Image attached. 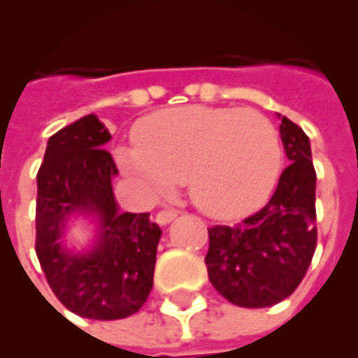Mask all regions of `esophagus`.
Listing matches in <instances>:
<instances>
[{
  "label": "esophagus",
  "instance_id": "esophagus-1",
  "mask_svg": "<svg viewBox=\"0 0 358 358\" xmlns=\"http://www.w3.org/2000/svg\"><path fill=\"white\" fill-rule=\"evenodd\" d=\"M179 211L177 209H171V208H166V209H160L157 213V222L158 224H169L171 220L176 219Z\"/></svg>",
  "mask_w": 358,
  "mask_h": 358
}]
</instances>
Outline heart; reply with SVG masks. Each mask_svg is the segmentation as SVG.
Here are the masks:
<instances>
[{
	"mask_svg": "<svg viewBox=\"0 0 358 358\" xmlns=\"http://www.w3.org/2000/svg\"><path fill=\"white\" fill-rule=\"evenodd\" d=\"M134 145L115 152L126 176L149 190H168L187 179L196 208L219 220L262 208L283 166L275 126L252 109H164L139 120Z\"/></svg>",
	"mask_w": 358,
	"mask_h": 358,
	"instance_id": "obj_1",
	"label": "heart"
}]
</instances>
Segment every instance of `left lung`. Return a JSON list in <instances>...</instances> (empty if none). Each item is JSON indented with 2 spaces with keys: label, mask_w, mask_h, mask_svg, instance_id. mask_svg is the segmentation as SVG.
Instances as JSON below:
<instances>
[{
  "label": "left lung",
  "mask_w": 358,
  "mask_h": 358,
  "mask_svg": "<svg viewBox=\"0 0 358 358\" xmlns=\"http://www.w3.org/2000/svg\"><path fill=\"white\" fill-rule=\"evenodd\" d=\"M279 134L291 164L270 201L238 227L208 230L209 281L241 308H268L291 296L317 247V176L310 138L287 117H281Z\"/></svg>",
  "instance_id": "obj_1"
}]
</instances>
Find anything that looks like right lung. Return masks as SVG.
Segmentation results:
<instances>
[{"label": "right lung", "mask_w": 358, "mask_h": 358, "mask_svg": "<svg viewBox=\"0 0 358 358\" xmlns=\"http://www.w3.org/2000/svg\"><path fill=\"white\" fill-rule=\"evenodd\" d=\"M111 134L87 115L50 136L37 171L36 252L50 289L67 310L87 319L134 315L152 289L162 230L149 213L118 211L111 179L118 173L103 145ZM73 214L99 224L88 252H69L61 236Z\"/></svg>", "instance_id": "add662e5"}]
</instances>
